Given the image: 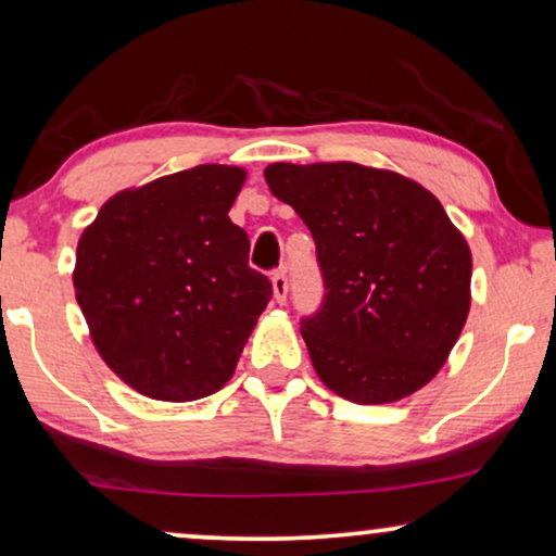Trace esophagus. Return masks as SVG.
<instances>
[{"instance_id": "obj_1", "label": "esophagus", "mask_w": 556, "mask_h": 556, "mask_svg": "<svg viewBox=\"0 0 556 556\" xmlns=\"http://www.w3.org/2000/svg\"><path fill=\"white\" fill-rule=\"evenodd\" d=\"M270 283H273V298H276L278 303H286V298H288V278H286V270H283V268L273 270Z\"/></svg>"}]
</instances>
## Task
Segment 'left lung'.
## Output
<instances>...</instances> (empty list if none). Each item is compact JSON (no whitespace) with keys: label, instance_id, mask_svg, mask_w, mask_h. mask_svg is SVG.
Instances as JSON below:
<instances>
[{"label":"left lung","instance_id":"obj_1","mask_svg":"<svg viewBox=\"0 0 556 556\" xmlns=\"http://www.w3.org/2000/svg\"><path fill=\"white\" fill-rule=\"evenodd\" d=\"M273 195L316 240L326 295L301 333L328 389L391 404L439 374L471 305V251L437 198L358 163H273Z\"/></svg>","mask_w":556,"mask_h":556}]
</instances>
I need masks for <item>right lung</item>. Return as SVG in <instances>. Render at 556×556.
Here are the masks:
<instances>
[{
	"mask_svg": "<svg viewBox=\"0 0 556 556\" xmlns=\"http://www.w3.org/2000/svg\"><path fill=\"white\" fill-rule=\"evenodd\" d=\"M243 167L198 165L112 195L83 230L72 283L92 343L157 401H195L230 381L273 295L228 218Z\"/></svg>",
	"mask_w": 556,
	"mask_h": 556,
	"instance_id": "add662e5",
	"label": "right lung"
}]
</instances>
